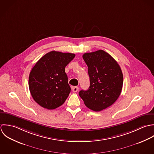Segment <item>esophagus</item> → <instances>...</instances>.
<instances>
[{
    "instance_id": "34e87169",
    "label": "esophagus",
    "mask_w": 154,
    "mask_h": 154,
    "mask_svg": "<svg viewBox=\"0 0 154 154\" xmlns=\"http://www.w3.org/2000/svg\"><path fill=\"white\" fill-rule=\"evenodd\" d=\"M78 91H79V87L75 86V87L72 88V91H73L74 92H77Z\"/></svg>"
}]
</instances>
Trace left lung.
<instances>
[{"mask_svg": "<svg viewBox=\"0 0 154 154\" xmlns=\"http://www.w3.org/2000/svg\"><path fill=\"white\" fill-rule=\"evenodd\" d=\"M83 58L88 67L90 86L79 92L85 105L100 111L112 105L120 96L123 84L121 68L109 54L103 50L85 53Z\"/></svg>", "mask_w": 154, "mask_h": 154, "instance_id": "left-lung-1", "label": "left lung"}]
</instances>
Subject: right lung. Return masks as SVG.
I'll list each match as a JSON object with an SVG mask.
<instances>
[{"label": "right lung", "instance_id": "1", "mask_svg": "<svg viewBox=\"0 0 154 154\" xmlns=\"http://www.w3.org/2000/svg\"><path fill=\"white\" fill-rule=\"evenodd\" d=\"M75 56L54 51L36 62L30 73L29 86L33 99L39 105L54 109L65 102L71 91L65 67Z\"/></svg>", "mask_w": 154, "mask_h": 154}]
</instances>
